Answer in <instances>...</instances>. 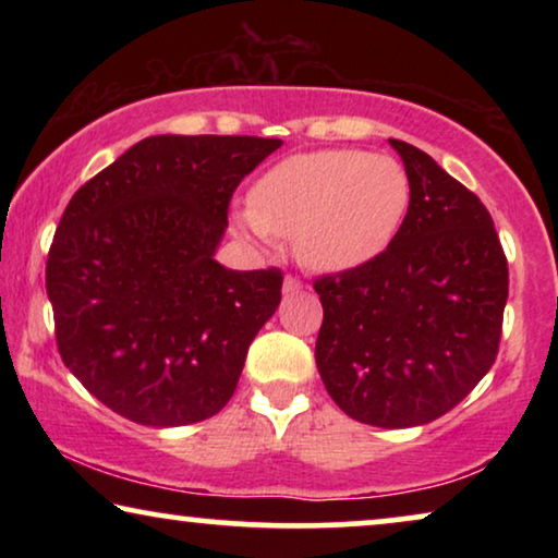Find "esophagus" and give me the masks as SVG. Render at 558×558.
<instances>
[{
	"label": "esophagus",
	"instance_id": "esophagus-1",
	"mask_svg": "<svg viewBox=\"0 0 558 558\" xmlns=\"http://www.w3.org/2000/svg\"><path fill=\"white\" fill-rule=\"evenodd\" d=\"M300 289H302V281L300 279H296V277H284V287H281V292H284V296L300 292Z\"/></svg>",
	"mask_w": 558,
	"mask_h": 558
}]
</instances>
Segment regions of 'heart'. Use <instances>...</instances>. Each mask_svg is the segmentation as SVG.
<instances>
[{
  "instance_id": "b5f03b06",
  "label": "heart",
  "mask_w": 558,
  "mask_h": 558,
  "mask_svg": "<svg viewBox=\"0 0 558 558\" xmlns=\"http://www.w3.org/2000/svg\"><path fill=\"white\" fill-rule=\"evenodd\" d=\"M251 208L235 220L258 241L294 239L312 271L342 274L371 264L399 233L411 182L399 159L363 149L284 157L254 182Z\"/></svg>"
}]
</instances>
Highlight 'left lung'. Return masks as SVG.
Returning <instances> with one entry per match:
<instances>
[{
	"instance_id": "1",
	"label": "left lung",
	"mask_w": 558,
	"mask_h": 558,
	"mask_svg": "<svg viewBox=\"0 0 558 558\" xmlns=\"http://www.w3.org/2000/svg\"><path fill=\"white\" fill-rule=\"evenodd\" d=\"M388 142L407 167L409 213L378 258L315 281V361L350 418L407 429L447 414L490 371L508 262L480 197L426 151Z\"/></svg>"
}]
</instances>
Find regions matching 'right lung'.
Returning <instances> with one entry per match:
<instances>
[{
	"label": "right lung",
	"instance_id": "1",
	"mask_svg": "<svg viewBox=\"0 0 558 558\" xmlns=\"http://www.w3.org/2000/svg\"><path fill=\"white\" fill-rule=\"evenodd\" d=\"M281 140L157 134L71 197L45 287L65 368L144 426L210 418L281 302V271L216 262L228 203Z\"/></svg>",
	"mask_w": 558,
	"mask_h": 558
}]
</instances>
